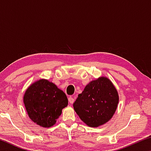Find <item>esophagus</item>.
Masks as SVG:
<instances>
[{"instance_id": "34e87169", "label": "esophagus", "mask_w": 151, "mask_h": 151, "mask_svg": "<svg viewBox=\"0 0 151 151\" xmlns=\"http://www.w3.org/2000/svg\"><path fill=\"white\" fill-rule=\"evenodd\" d=\"M68 101H69V103L70 104H73L74 102H75V99H74L72 96H70L69 98H68Z\"/></svg>"}]
</instances>
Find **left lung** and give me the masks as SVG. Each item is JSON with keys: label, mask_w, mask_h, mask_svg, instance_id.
Here are the masks:
<instances>
[{"label": "left lung", "mask_w": 151, "mask_h": 151, "mask_svg": "<svg viewBox=\"0 0 151 151\" xmlns=\"http://www.w3.org/2000/svg\"><path fill=\"white\" fill-rule=\"evenodd\" d=\"M118 103V93L111 81L106 77H100L85 86L73 107L86 124L97 127L112 118Z\"/></svg>", "instance_id": "8db88e82"}]
</instances>
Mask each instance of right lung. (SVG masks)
I'll return each instance as SVG.
<instances>
[{
  "instance_id": "add662e5",
  "label": "right lung",
  "mask_w": 151,
  "mask_h": 151,
  "mask_svg": "<svg viewBox=\"0 0 151 151\" xmlns=\"http://www.w3.org/2000/svg\"><path fill=\"white\" fill-rule=\"evenodd\" d=\"M25 108L32 121L42 127L55 124L68 105L65 93L52 83L39 80L30 85L24 95Z\"/></svg>"
}]
</instances>
